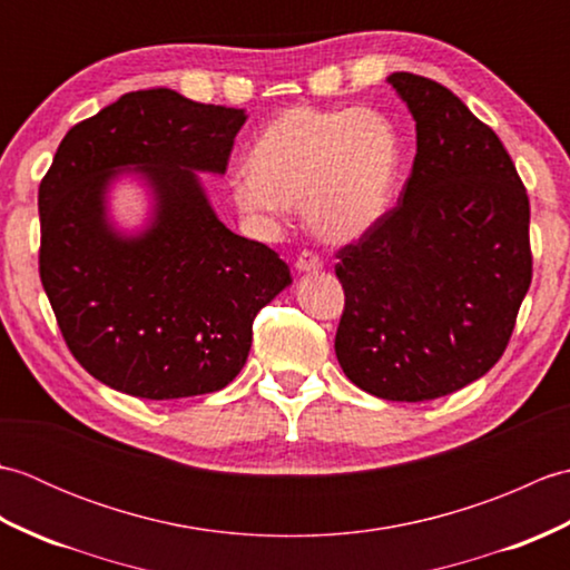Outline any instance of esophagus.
I'll use <instances>...</instances> for the list:
<instances>
[{"mask_svg": "<svg viewBox=\"0 0 570 570\" xmlns=\"http://www.w3.org/2000/svg\"><path fill=\"white\" fill-rule=\"evenodd\" d=\"M323 269V262L316 257V254L311 252H301L298 259H296V272L301 274H316Z\"/></svg>", "mask_w": 570, "mask_h": 570, "instance_id": "1", "label": "esophagus"}]
</instances>
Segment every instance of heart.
<instances>
[{
    "label": "heart",
    "mask_w": 570,
    "mask_h": 570,
    "mask_svg": "<svg viewBox=\"0 0 570 570\" xmlns=\"http://www.w3.org/2000/svg\"><path fill=\"white\" fill-rule=\"evenodd\" d=\"M402 159V137L380 110L288 107L254 139L249 174L229 180V200L257 229L301 208L313 237L343 247L392 210Z\"/></svg>",
    "instance_id": "heart-1"
}]
</instances>
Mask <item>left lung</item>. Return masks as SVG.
I'll return each mask as SVG.
<instances>
[{"instance_id": "8db88e82", "label": "left lung", "mask_w": 570, "mask_h": 570, "mask_svg": "<svg viewBox=\"0 0 570 570\" xmlns=\"http://www.w3.org/2000/svg\"><path fill=\"white\" fill-rule=\"evenodd\" d=\"M416 156L384 220L341 249L345 377L386 402L463 390L504 353L531 284L529 198L500 137L429 78L392 72Z\"/></svg>"}]
</instances>
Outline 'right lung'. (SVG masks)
Returning <instances> with one entry per match:
<instances>
[{"mask_svg": "<svg viewBox=\"0 0 570 570\" xmlns=\"http://www.w3.org/2000/svg\"><path fill=\"white\" fill-rule=\"evenodd\" d=\"M245 122L151 88L60 141L39 188L41 284L72 357L110 390L151 402L223 390L257 313L292 286L274 249L225 227L200 180L225 174ZM122 183L148 196L137 228L111 215Z\"/></svg>", "mask_w": 570, "mask_h": 570, "instance_id": "add662e5", "label": "right lung"}]
</instances>
